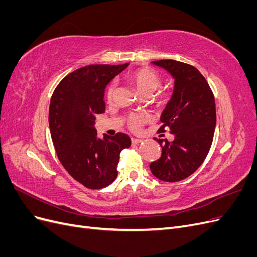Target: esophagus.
<instances>
[{
    "mask_svg": "<svg viewBox=\"0 0 257 257\" xmlns=\"http://www.w3.org/2000/svg\"><path fill=\"white\" fill-rule=\"evenodd\" d=\"M142 142H143V139H139V138H132V144H133V145L141 144Z\"/></svg>",
    "mask_w": 257,
    "mask_h": 257,
    "instance_id": "34e87169",
    "label": "esophagus"
}]
</instances>
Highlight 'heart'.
I'll return each mask as SVG.
<instances>
[{
    "label": "heart",
    "mask_w": 257,
    "mask_h": 257,
    "mask_svg": "<svg viewBox=\"0 0 257 257\" xmlns=\"http://www.w3.org/2000/svg\"><path fill=\"white\" fill-rule=\"evenodd\" d=\"M127 79L135 85V88L143 93V94H149V93L153 92L155 89H158V87L161 83L160 76L158 73L153 71L152 68H148V67H142V68H137L134 69L127 74ZM115 91V83L111 82L109 85L107 87L106 90V99L107 100H111L114 94ZM160 99L161 103H166L169 99V94L168 93H161L160 94ZM149 119V116L146 113H132L128 115L127 119V125L131 130L133 131H139L142 128L143 124Z\"/></svg>",
    "instance_id": "obj_1"
}]
</instances>
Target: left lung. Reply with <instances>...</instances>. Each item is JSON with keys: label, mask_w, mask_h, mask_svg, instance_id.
Here are the masks:
<instances>
[{"label": "left lung", "mask_w": 257, "mask_h": 257, "mask_svg": "<svg viewBox=\"0 0 257 257\" xmlns=\"http://www.w3.org/2000/svg\"><path fill=\"white\" fill-rule=\"evenodd\" d=\"M152 64L165 69L175 80L159 130V133L168 130L175 139H157L162 155L151 163L150 169L162 181L177 182L195 172L210 150L216 122L214 96L196 67L176 60L153 61Z\"/></svg>", "instance_id": "obj_1"}]
</instances>
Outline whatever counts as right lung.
I'll list each match as a JSON object with an SVG mask.
<instances>
[{"label": "right lung", "instance_id": "obj_1", "mask_svg": "<svg viewBox=\"0 0 257 257\" xmlns=\"http://www.w3.org/2000/svg\"><path fill=\"white\" fill-rule=\"evenodd\" d=\"M128 63L94 64L76 69L61 80L49 106V128L61 164L76 181L96 190L118 175L120 152L131 147L124 133L97 137L95 115L105 111L106 85Z\"/></svg>", "mask_w": 257, "mask_h": 257}]
</instances>
